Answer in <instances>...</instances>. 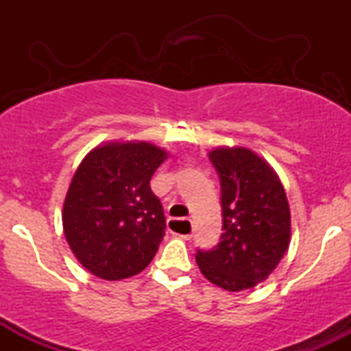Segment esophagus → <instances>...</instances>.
Here are the masks:
<instances>
[{"mask_svg": "<svg viewBox=\"0 0 351 351\" xmlns=\"http://www.w3.org/2000/svg\"><path fill=\"white\" fill-rule=\"evenodd\" d=\"M171 221H186V223L189 224V226H191V229H189V232H186V234H178L181 239H186V241H189L193 237V223H191V219H170V223Z\"/></svg>", "mask_w": 351, "mask_h": 351, "instance_id": "esophagus-1", "label": "esophagus"}]
</instances>
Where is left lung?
Wrapping results in <instances>:
<instances>
[{"label": "left lung", "mask_w": 351, "mask_h": 351, "mask_svg": "<svg viewBox=\"0 0 351 351\" xmlns=\"http://www.w3.org/2000/svg\"><path fill=\"white\" fill-rule=\"evenodd\" d=\"M209 160L221 181L223 234L211 251L196 252L204 277L239 292L271 276L291 244V209L271 165L244 147H219Z\"/></svg>", "instance_id": "1"}]
</instances>
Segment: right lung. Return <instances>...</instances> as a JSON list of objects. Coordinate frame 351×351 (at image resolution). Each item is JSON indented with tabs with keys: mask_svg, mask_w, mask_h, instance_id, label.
Listing matches in <instances>:
<instances>
[{
	"mask_svg": "<svg viewBox=\"0 0 351 351\" xmlns=\"http://www.w3.org/2000/svg\"><path fill=\"white\" fill-rule=\"evenodd\" d=\"M167 156L148 142H108L80 162L64 201L62 226L71 251L90 274L120 280L152 263L167 221L150 180Z\"/></svg>",
	"mask_w": 351,
	"mask_h": 351,
	"instance_id": "add662e5",
	"label": "right lung"
}]
</instances>
